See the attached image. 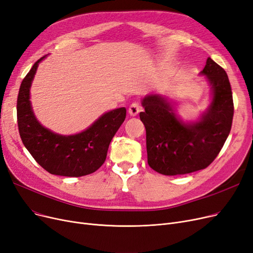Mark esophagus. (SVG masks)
<instances>
[{"instance_id": "obj_1", "label": "esophagus", "mask_w": 253, "mask_h": 253, "mask_svg": "<svg viewBox=\"0 0 253 253\" xmlns=\"http://www.w3.org/2000/svg\"><path fill=\"white\" fill-rule=\"evenodd\" d=\"M139 110H141V109H139V105H138V103H136V102L131 103V105H130L129 108H128L129 115L132 116V117L136 116L138 112H139Z\"/></svg>"}]
</instances>
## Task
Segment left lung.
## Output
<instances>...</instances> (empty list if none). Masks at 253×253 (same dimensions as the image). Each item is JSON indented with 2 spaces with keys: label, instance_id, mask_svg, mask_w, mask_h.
Segmentation results:
<instances>
[{
  "label": "left lung",
  "instance_id": "obj_1",
  "mask_svg": "<svg viewBox=\"0 0 253 253\" xmlns=\"http://www.w3.org/2000/svg\"><path fill=\"white\" fill-rule=\"evenodd\" d=\"M201 74L212 85L213 98L198 123L183 124L158 95L143 99L145 111L139 112V119L146 128L148 164L163 175H183L208 168L230 132L235 107L227 74L211 58Z\"/></svg>",
  "mask_w": 253,
  "mask_h": 253
}]
</instances>
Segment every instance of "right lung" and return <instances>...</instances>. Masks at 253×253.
<instances>
[{"mask_svg": "<svg viewBox=\"0 0 253 253\" xmlns=\"http://www.w3.org/2000/svg\"><path fill=\"white\" fill-rule=\"evenodd\" d=\"M44 57L33 64L18 90L16 116L22 142L36 163L51 174L68 177L91 174L104 164L111 139L126 118V108L106 112L85 131L75 135L62 136L42 127L33 115L29 90L37 65Z\"/></svg>", "mask_w": 253, "mask_h": 253, "instance_id": "1", "label": "right lung"}]
</instances>
